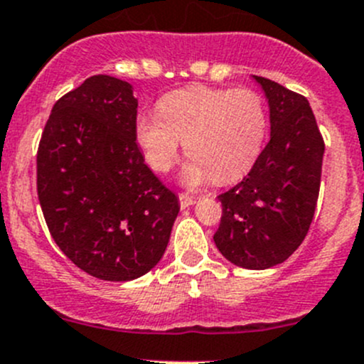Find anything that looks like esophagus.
<instances>
[{"label": "esophagus", "instance_id": "1", "mask_svg": "<svg viewBox=\"0 0 364 364\" xmlns=\"http://www.w3.org/2000/svg\"><path fill=\"white\" fill-rule=\"evenodd\" d=\"M192 204H196V199H193V197L186 196V193H181V196H179V205H181V209L190 208Z\"/></svg>", "mask_w": 364, "mask_h": 364}]
</instances>
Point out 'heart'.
I'll return each instance as SVG.
<instances>
[{
  "mask_svg": "<svg viewBox=\"0 0 364 364\" xmlns=\"http://www.w3.org/2000/svg\"><path fill=\"white\" fill-rule=\"evenodd\" d=\"M266 128V109L255 91L193 86L165 95L159 114H141L135 139L156 172L176 164L185 142L192 160L181 178L197 188L209 178L230 183L248 172L262 149Z\"/></svg>",
  "mask_w": 364,
  "mask_h": 364,
  "instance_id": "1",
  "label": "heart"
}]
</instances>
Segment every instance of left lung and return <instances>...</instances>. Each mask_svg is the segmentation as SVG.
I'll list each match as a JSON object with an SVG mask.
<instances>
[{"label":"left lung","mask_w":364,"mask_h":364,"mask_svg":"<svg viewBox=\"0 0 364 364\" xmlns=\"http://www.w3.org/2000/svg\"><path fill=\"white\" fill-rule=\"evenodd\" d=\"M269 105L271 137L247 178L218 196L216 248L234 266L267 269L294 253L314 220L324 141L304 97L253 75Z\"/></svg>","instance_id":"1"}]
</instances>
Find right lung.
Listing matches in <instances>:
<instances>
[{
  "instance_id": "1",
  "label": "right lung",
  "mask_w": 364,
  "mask_h": 364,
  "mask_svg": "<svg viewBox=\"0 0 364 364\" xmlns=\"http://www.w3.org/2000/svg\"><path fill=\"white\" fill-rule=\"evenodd\" d=\"M127 80L93 75L54 104L36 155V190L60 250L87 274L130 282L160 262L179 213L176 193L135 141Z\"/></svg>"
}]
</instances>
